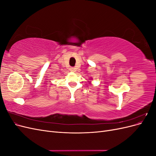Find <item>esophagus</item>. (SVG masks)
<instances>
[{
  "label": "esophagus",
  "instance_id": "34e87169",
  "mask_svg": "<svg viewBox=\"0 0 156 156\" xmlns=\"http://www.w3.org/2000/svg\"><path fill=\"white\" fill-rule=\"evenodd\" d=\"M69 70L71 71V72H75V71H76V69H75V68H73V67L70 68Z\"/></svg>",
  "mask_w": 156,
  "mask_h": 156
}]
</instances>
